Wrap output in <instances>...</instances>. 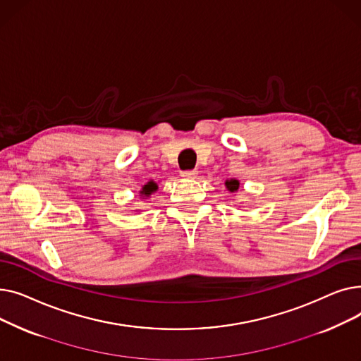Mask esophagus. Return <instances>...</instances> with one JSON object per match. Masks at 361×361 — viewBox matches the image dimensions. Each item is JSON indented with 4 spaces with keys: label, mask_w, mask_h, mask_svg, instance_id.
<instances>
[{
    "label": "esophagus",
    "mask_w": 361,
    "mask_h": 361,
    "mask_svg": "<svg viewBox=\"0 0 361 361\" xmlns=\"http://www.w3.org/2000/svg\"><path fill=\"white\" fill-rule=\"evenodd\" d=\"M181 177H184V178H196L197 177V171L196 169L181 171Z\"/></svg>",
    "instance_id": "1"
}]
</instances>
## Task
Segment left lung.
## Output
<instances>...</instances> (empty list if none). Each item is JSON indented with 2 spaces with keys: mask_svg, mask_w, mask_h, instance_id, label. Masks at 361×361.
I'll list each match as a JSON object with an SVG mask.
<instances>
[{
  "mask_svg": "<svg viewBox=\"0 0 361 361\" xmlns=\"http://www.w3.org/2000/svg\"><path fill=\"white\" fill-rule=\"evenodd\" d=\"M225 185H226V188H228V190H230L231 193H234V192L238 190L240 183H238V180H235V178H231V180H226V181H225Z\"/></svg>",
  "mask_w": 361,
  "mask_h": 361,
  "instance_id": "8db88e82",
  "label": "left lung"
}]
</instances>
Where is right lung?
Masks as SVG:
<instances>
[{"mask_svg": "<svg viewBox=\"0 0 361 361\" xmlns=\"http://www.w3.org/2000/svg\"><path fill=\"white\" fill-rule=\"evenodd\" d=\"M158 190V184L155 181H149L143 185V188L140 190L142 197H149L152 193H155Z\"/></svg>", "mask_w": 361, "mask_h": 361, "instance_id": "right-lung-1", "label": "right lung"}]
</instances>
